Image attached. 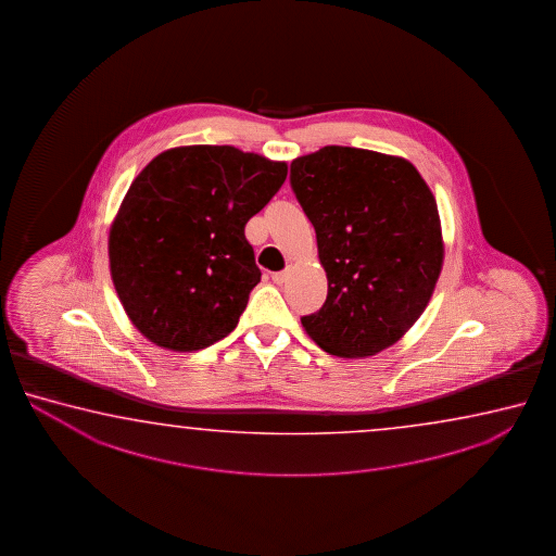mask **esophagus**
Returning a JSON list of instances; mask_svg holds the SVG:
<instances>
[{"instance_id": "obj_1", "label": "esophagus", "mask_w": 556, "mask_h": 556, "mask_svg": "<svg viewBox=\"0 0 556 556\" xmlns=\"http://www.w3.org/2000/svg\"><path fill=\"white\" fill-rule=\"evenodd\" d=\"M288 276H290V270H282V273H274L273 274V282L274 283H283L288 280Z\"/></svg>"}]
</instances>
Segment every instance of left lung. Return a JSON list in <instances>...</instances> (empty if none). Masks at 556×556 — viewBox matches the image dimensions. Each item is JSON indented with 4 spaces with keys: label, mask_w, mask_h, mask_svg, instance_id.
I'll return each instance as SVG.
<instances>
[{
    "label": "left lung",
    "mask_w": 556,
    "mask_h": 556,
    "mask_svg": "<svg viewBox=\"0 0 556 556\" xmlns=\"http://www.w3.org/2000/svg\"><path fill=\"white\" fill-rule=\"evenodd\" d=\"M290 185L317 233L329 293L303 329L334 356L364 358L415 325L442 273L432 190L413 163L327 146L292 161Z\"/></svg>",
    "instance_id": "obj_1"
}]
</instances>
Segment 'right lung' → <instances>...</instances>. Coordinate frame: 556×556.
Masks as SVG:
<instances>
[{
    "instance_id": "obj_1",
    "label": "right lung",
    "mask_w": 556,
    "mask_h": 556,
    "mask_svg": "<svg viewBox=\"0 0 556 556\" xmlns=\"http://www.w3.org/2000/svg\"><path fill=\"white\" fill-rule=\"evenodd\" d=\"M288 165L231 146L160 153L136 177L109 236L114 288L146 339L207 349L236 329L261 282L247 222Z\"/></svg>"
}]
</instances>
